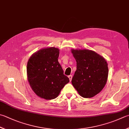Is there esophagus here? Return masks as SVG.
Returning <instances> with one entry per match:
<instances>
[{
    "mask_svg": "<svg viewBox=\"0 0 129 129\" xmlns=\"http://www.w3.org/2000/svg\"><path fill=\"white\" fill-rule=\"evenodd\" d=\"M69 79H70V81H71V80H72V75H69Z\"/></svg>",
    "mask_w": 129,
    "mask_h": 129,
    "instance_id": "obj_1",
    "label": "esophagus"
}]
</instances>
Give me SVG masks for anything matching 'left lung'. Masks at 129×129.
<instances>
[{
    "mask_svg": "<svg viewBox=\"0 0 129 129\" xmlns=\"http://www.w3.org/2000/svg\"><path fill=\"white\" fill-rule=\"evenodd\" d=\"M77 69L72 84L84 98H91L105 86L108 78V64L104 58L94 51L72 49Z\"/></svg>",
    "mask_w": 129,
    "mask_h": 129,
    "instance_id": "obj_1",
    "label": "left lung"
}]
</instances>
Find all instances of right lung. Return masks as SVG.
<instances>
[{"label": "right lung", "instance_id": "obj_1", "mask_svg": "<svg viewBox=\"0 0 129 129\" xmlns=\"http://www.w3.org/2000/svg\"><path fill=\"white\" fill-rule=\"evenodd\" d=\"M59 54L58 48H47L39 50L28 59V81L33 90L40 98L47 100L57 98L70 81L58 62Z\"/></svg>", "mask_w": 129, "mask_h": 129}]
</instances>
